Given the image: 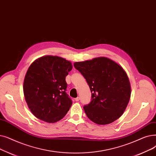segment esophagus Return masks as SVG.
<instances>
[{"mask_svg": "<svg viewBox=\"0 0 156 156\" xmlns=\"http://www.w3.org/2000/svg\"><path fill=\"white\" fill-rule=\"evenodd\" d=\"M79 100H80V97H77L76 98H75V100H76V101H79Z\"/></svg>", "mask_w": 156, "mask_h": 156, "instance_id": "1", "label": "esophagus"}]
</instances>
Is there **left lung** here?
I'll return each instance as SVG.
<instances>
[{"instance_id": "left-lung-1", "label": "left lung", "mask_w": 156, "mask_h": 156, "mask_svg": "<svg viewBox=\"0 0 156 156\" xmlns=\"http://www.w3.org/2000/svg\"><path fill=\"white\" fill-rule=\"evenodd\" d=\"M73 65L86 79L92 93L91 102L84 106L87 117L99 125L119 118L131 92L129 78L122 66L106 57L75 62Z\"/></svg>"}]
</instances>
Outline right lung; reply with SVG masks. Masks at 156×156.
Wrapping results in <instances>:
<instances>
[{"label":"right lung","instance_id":"right-lung-1","mask_svg":"<svg viewBox=\"0 0 156 156\" xmlns=\"http://www.w3.org/2000/svg\"><path fill=\"white\" fill-rule=\"evenodd\" d=\"M72 69L70 62L56 56H44L29 66L23 83L28 108L39 119L54 123L69 110L72 101L66 93L65 78Z\"/></svg>","mask_w":156,"mask_h":156}]
</instances>
